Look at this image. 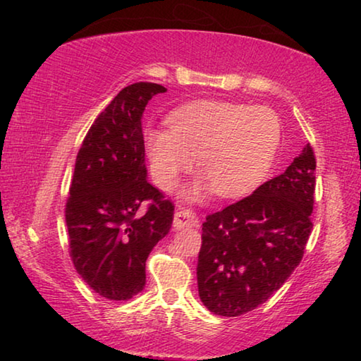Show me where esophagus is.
Segmentation results:
<instances>
[{
	"label": "esophagus",
	"mask_w": 361,
	"mask_h": 361,
	"mask_svg": "<svg viewBox=\"0 0 361 361\" xmlns=\"http://www.w3.org/2000/svg\"><path fill=\"white\" fill-rule=\"evenodd\" d=\"M199 224L197 215L191 209H185V207H178L175 212L173 218V226L176 229L183 228H194V226Z\"/></svg>",
	"instance_id": "esophagus-1"
}]
</instances>
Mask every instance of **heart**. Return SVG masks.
Segmentation results:
<instances>
[{
  "instance_id": "obj_1",
  "label": "heart",
  "mask_w": 361,
  "mask_h": 361,
  "mask_svg": "<svg viewBox=\"0 0 361 361\" xmlns=\"http://www.w3.org/2000/svg\"><path fill=\"white\" fill-rule=\"evenodd\" d=\"M169 129L145 130V149L159 186L172 191L191 172L194 157L204 178L189 191L202 199L213 188L239 197L266 178L282 140V121L269 106L197 100L169 114Z\"/></svg>"
}]
</instances>
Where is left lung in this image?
I'll return each instance as SVG.
<instances>
[{"label":"left lung","mask_w":361,"mask_h":361,"mask_svg":"<svg viewBox=\"0 0 361 361\" xmlns=\"http://www.w3.org/2000/svg\"><path fill=\"white\" fill-rule=\"evenodd\" d=\"M315 166L307 143L282 175L205 218L197 285L200 301L210 312H250L299 266L314 228Z\"/></svg>","instance_id":"8db88e82"}]
</instances>
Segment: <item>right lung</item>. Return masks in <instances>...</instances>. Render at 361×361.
<instances>
[{
    "mask_svg": "<svg viewBox=\"0 0 361 361\" xmlns=\"http://www.w3.org/2000/svg\"><path fill=\"white\" fill-rule=\"evenodd\" d=\"M166 87L127 85L94 121L79 148L66 200L70 256L102 298L127 301L146 283V259L169 234L175 207L146 180L143 111ZM143 203L149 209L137 215Z\"/></svg>",
    "mask_w": 361,
    "mask_h": 361,
    "instance_id": "add662e5",
    "label": "right lung"
}]
</instances>
